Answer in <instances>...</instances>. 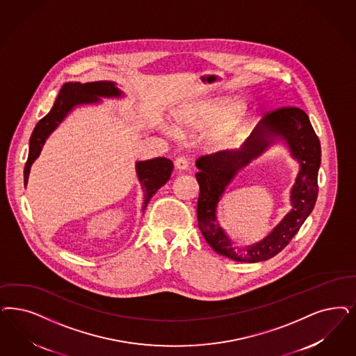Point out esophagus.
I'll use <instances>...</instances> for the list:
<instances>
[{
    "instance_id": "34e87169",
    "label": "esophagus",
    "mask_w": 356,
    "mask_h": 356,
    "mask_svg": "<svg viewBox=\"0 0 356 356\" xmlns=\"http://www.w3.org/2000/svg\"><path fill=\"white\" fill-rule=\"evenodd\" d=\"M175 165H176V170L179 172L186 171V170L189 168V160L184 158V156L177 158V159H176V163H175Z\"/></svg>"
}]
</instances>
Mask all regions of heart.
Returning a JSON list of instances; mask_svg holds the SVG:
<instances>
[{
	"instance_id": "heart-1",
	"label": "heart",
	"mask_w": 356,
	"mask_h": 356,
	"mask_svg": "<svg viewBox=\"0 0 356 356\" xmlns=\"http://www.w3.org/2000/svg\"><path fill=\"white\" fill-rule=\"evenodd\" d=\"M239 98H226L177 111L173 117L179 133H202L214 127L210 146L214 149L232 147L245 134L248 118L241 111Z\"/></svg>"
}]
</instances>
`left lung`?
Instances as JSON below:
<instances>
[{
	"label": "left lung",
	"instance_id": "8db88e82",
	"mask_svg": "<svg viewBox=\"0 0 356 356\" xmlns=\"http://www.w3.org/2000/svg\"><path fill=\"white\" fill-rule=\"evenodd\" d=\"M276 144L285 145L299 163V172L290 191L291 209L263 240L236 246L218 221V205L225 189L252 159ZM321 145L307 113L282 108L267 114L242 146L201 156L196 160L198 227L210 247L235 261L257 263L273 258L291 242L316 205L318 195Z\"/></svg>",
	"mask_w": 356,
	"mask_h": 356
}]
</instances>
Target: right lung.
<instances>
[{
  "label": "right lung",
  "instance_id": "obj_1",
  "mask_svg": "<svg viewBox=\"0 0 356 356\" xmlns=\"http://www.w3.org/2000/svg\"><path fill=\"white\" fill-rule=\"evenodd\" d=\"M124 93L118 88L117 83L102 80L95 83H67L62 86L58 97L54 102L49 114L43 117L37 123L29 143V158L26 161L25 186L29 181V175L31 165L39 158L42 148L44 146L49 135L52 134L59 124L76 109L88 105L102 104L101 98H115L121 99ZM173 171V163L167 158H154V159L138 160L135 161V172L138 181L143 191V207L147 208V204L163 185L165 184Z\"/></svg>",
  "mask_w": 356,
  "mask_h": 356
}]
</instances>
